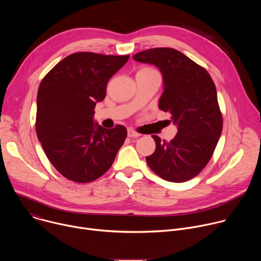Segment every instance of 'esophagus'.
Masks as SVG:
<instances>
[{
	"label": "esophagus",
	"instance_id": "1",
	"mask_svg": "<svg viewBox=\"0 0 261 261\" xmlns=\"http://www.w3.org/2000/svg\"><path fill=\"white\" fill-rule=\"evenodd\" d=\"M138 136H140L139 133H137L133 129H128V137H138Z\"/></svg>",
	"mask_w": 261,
	"mask_h": 261
}]
</instances>
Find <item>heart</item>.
I'll return each instance as SVG.
<instances>
[{
	"label": "heart",
	"instance_id": "1",
	"mask_svg": "<svg viewBox=\"0 0 261 261\" xmlns=\"http://www.w3.org/2000/svg\"><path fill=\"white\" fill-rule=\"evenodd\" d=\"M140 71H147V72H156L155 70H153L152 68H143V69H141Z\"/></svg>",
	"mask_w": 261,
	"mask_h": 261
}]
</instances>
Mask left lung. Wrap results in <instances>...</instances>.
Listing matches in <instances>:
<instances>
[{"label": "left lung", "instance_id": "left-lung-1", "mask_svg": "<svg viewBox=\"0 0 261 261\" xmlns=\"http://www.w3.org/2000/svg\"><path fill=\"white\" fill-rule=\"evenodd\" d=\"M133 60L156 66L163 77L158 107L171 115L177 133L170 141L153 135L156 150L145 158L165 180L182 182L196 176L211 160L223 121L215 84L207 71L173 48H151Z\"/></svg>", "mask_w": 261, "mask_h": 261}]
</instances>
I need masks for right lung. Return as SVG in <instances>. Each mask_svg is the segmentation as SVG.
Instances as JSON below:
<instances>
[{
  "label": "right lung",
  "mask_w": 261,
  "mask_h": 261,
  "mask_svg": "<svg viewBox=\"0 0 261 261\" xmlns=\"http://www.w3.org/2000/svg\"><path fill=\"white\" fill-rule=\"evenodd\" d=\"M129 56L72 54L42 80L37 95L36 132L54 167L66 178L90 182L113 165L127 137L118 125L105 129L94 121L96 103L108 81Z\"/></svg>",
  "instance_id": "right-lung-1"
}]
</instances>
